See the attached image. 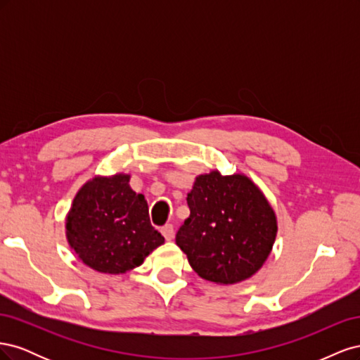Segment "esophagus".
Wrapping results in <instances>:
<instances>
[{"mask_svg": "<svg viewBox=\"0 0 360 360\" xmlns=\"http://www.w3.org/2000/svg\"><path fill=\"white\" fill-rule=\"evenodd\" d=\"M162 234H163V237L167 238V240H172V237H174V226L171 225V224H167L165 226H162Z\"/></svg>", "mask_w": 360, "mask_h": 360, "instance_id": "1", "label": "esophagus"}]
</instances>
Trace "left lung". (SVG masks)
Masks as SVG:
<instances>
[{
    "label": "left lung",
    "instance_id": "1",
    "mask_svg": "<svg viewBox=\"0 0 360 360\" xmlns=\"http://www.w3.org/2000/svg\"><path fill=\"white\" fill-rule=\"evenodd\" d=\"M191 214L176 243L198 276L236 284L261 269L274 248L278 224L274 209L243 174H201L188 193Z\"/></svg>",
    "mask_w": 360,
    "mask_h": 360
}]
</instances>
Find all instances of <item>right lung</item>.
<instances>
[{
  "label": "right lung",
  "mask_w": 360,
  "mask_h": 360,
  "mask_svg": "<svg viewBox=\"0 0 360 360\" xmlns=\"http://www.w3.org/2000/svg\"><path fill=\"white\" fill-rule=\"evenodd\" d=\"M129 180V174L89 180L66 217L70 248L84 264L101 274L132 270L165 242L150 224L144 195L132 191Z\"/></svg>",
  "instance_id": "obj_1"
}]
</instances>
